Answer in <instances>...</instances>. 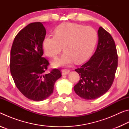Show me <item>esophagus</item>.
I'll return each instance as SVG.
<instances>
[{
	"label": "esophagus",
	"mask_w": 129,
	"mask_h": 129,
	"mask_svg": "<svg viewBox=\"0 0 129 129\" xmlns=\"http://www.w3.org/2000/svg\"><path fill=\"white\" fill-rule=\"evenodd\" d=\"M70 72V70L69 69H62V75H67Z\"/></svg>",
	"instance_id": "esophagus-1"
}]
</instances>
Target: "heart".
Wrapping results in <instances>:
<instances>
[{
	"mask_svg": "<svg viewBox=\"0 0 129 129\" xmlns=\"http://www.w3.org/2000/svg\"><path fill=\"white\" fill-rule=\"evenodd\" d=\"M98 40L94 29L76 23L60 24L54 30V36H47L43 41L45 54L55 58L62 50L61 57L52 62L54 67L69 66L75 61L84 62L93 53Z\"/></svg>",
	"mask_w": 129,
	"mask_h": 129,
	"instance_id": "b5f03b06",
	"label": "heart"
}]
</instances>
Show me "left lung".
<instances>
[{
	"label": "left lung",
	"mask_w": 129,
	"mask_h": 129,
	"mask_svg": "<svg viewBox=\"0 0 129 129\" xmlns=\"http://www.w3.org/2000/svg\"><path fill=\"white\" fill-rule=\"evenodd\" d=\"M97 49L88 62L75 71L80 80L74 86L77 94L85 100H94L105 94L112 85L118 66L115 42L110 34L100 27Z\"/></svg>",
	"instance_id": "1"
}]
</instances>
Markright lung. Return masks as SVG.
I'll return each mask as SVG.
<instances>
[{
  "instance_id": "add662e5",
  "label": "right lung",
  "mask_w": 129,
  "mask_h": 129,
  "mask_svg": "<svg viewBox=\"0 0 129 129\" xmlns=\"http://www.w3.org/2000/svg\"><path fill=\"white\" fill-rule=\"evenodd\" d=\"M45 35L42 23H30L17 34L11 50L10 71L15 84L25 97L35 101L48 98L61 77L57 69L45 73L49 64L43 57Z\"/></svg>"
}]
</instances>
